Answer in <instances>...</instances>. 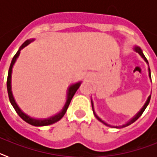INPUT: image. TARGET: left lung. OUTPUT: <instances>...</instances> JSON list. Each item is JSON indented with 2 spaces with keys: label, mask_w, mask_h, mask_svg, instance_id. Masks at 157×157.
Returning a JSON list of instances; mask_svg holds the SVG:
<instances>
[{
  "label": "left lung",
  "mask_w": 157,
  "mask_h": 157,
  "mask_svg": "<svg viewBox=\"0 0 157 157\" xmlns=\"http://www.w3.org/2000/svg\"><path fill=\"white\" fill-rule=\"evenodd\" d=\"M134 50L136 51V52H138V54H139L140 56H141V57L143 58L144 59H145V62H146L147 63H148V64H149V62H148V60H147V59H146V57H145V56H144V54H143V52H142V51H141V48H139V47H135V48H134ZM149 78H151V73H150V68H149ZM150 98H151V96H149V98H148V100H147V101H146V103L145 104V105H144L143 106V108H142V109H141V110L139 112H138V114H137V116H134V118H133L132 120H130V122H128V123H127V124H125V125H123V126H122L121 127H127V126H129V125H130V124H131V123H134V122L136 121V120H138V118L140 117V116H141V115H142V113H143L144 112V111H145V109H146V107L148 106V105H149V101H150ZM91 104H92V108H93V112H94V116H96V118H97V119H98V120H99V121H101V123H103L104 124H105V125L106 126H109V127H110V125H108V124H107L106 123H105V122H104L103 120H101V119H100L99 117H98V116H97V115L95 114V112H94V105H93V102H92V101H91ZM116 128H117V127H116Z\"/></svg>",
  "instance_id": "8db88e82"
}]
</instances>
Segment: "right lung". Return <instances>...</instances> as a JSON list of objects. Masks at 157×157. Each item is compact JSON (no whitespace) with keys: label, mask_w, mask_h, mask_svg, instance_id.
<instances>
[{"label":"right lung","mask_w":157,"mask_h":157,"mask_svg":"<svg viewBox=\"0 0 157 157\" xmlns=\"http://www.w3.org/2000/svg\"><path fill=\"white\" fill-rule=\"evenodd\" d=\"M32 41H33V39L27 40V41H25L23 45L20 46V48H19V49L18 50V52L16 53V55L14 56V57L12 58V63H11L10 67H9V70H8V78H7V90H8V98H9V101H10L12 105L13 106L14 109H15L16 112H17V114L19 115V116H20V117H21L25 122L28 123L29 124H30V125L36 126V127H41V126L51 125V124H52V123L59 121V120H60V119H61L63 116H64V114L66 113V112H67V109L69 105H70L71 101L72 98L74 97L76 91H77V90L78 89V87H79L81 82H78V83H76V84H74V85H72L69 88L68 94H67V102H66V104H65L64 108L63 109L62 112H59V114L52 116V117L49 118V119H46V120H36V119H32V118L29 117L28 116H27L26 114H24V113H23V112H22L20 109H19V108L18 107V105H16V101H15V100H14L13 96H12V90H11V75H12V67H13L14 63H15V62H16L17 57L19 56V53H20V51H21L23 48H25L26 46H27V45H28Z\"/></svg>","instance_id":"1"}]
</instances>
